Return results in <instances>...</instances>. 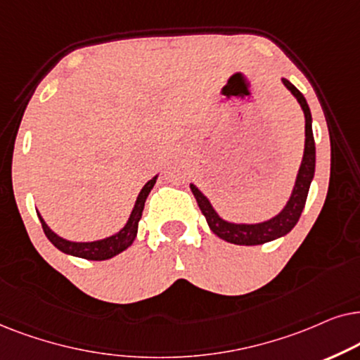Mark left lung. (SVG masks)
<instances>
[{"mask_svg":"<svg viewBox=\"0 0 360 360\" xmlns=\"http://www.w3.org/2000/svg\"><path fill=\"white\" fill-rule=\"evenodd\" d=\"M283 80L285 87L295 95L298 100L304 113V153L303 161H301L298 176H296L293 193H291L288 202L281 210L280 214L271 217L270 220L258 224H233L229 220H224L220 215L215 212V209L210 204V200L191 184V191H193L195 200H198L200 212L204 214L205 220H207L209 227L215 236L222 238L225 242L236 243V245H262V243L271 242L275 238H280L291 232L296 222L300 220V215L303 212L306 198H308V191L311 186V181L314 177V167H316V146H314V136H313V118H311V112L308 107V102L303 97V94L295 87L290 80Z\"/></svg>","mask_w":360,"mask_h":360,"instance_id":"8db88e82","label":"left lung"}]
</instances>
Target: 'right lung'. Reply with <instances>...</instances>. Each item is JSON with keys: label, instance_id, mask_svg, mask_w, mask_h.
Instances as JSON below:
<instances>
[{"label": "right lung", "instance_id": "add662e5", "mask_svg": "<svg viewBox=\"0 0 360 360\" xmlns=\"http://www.w3.org/2000/svg\"><path fill=\"white\" fill-rule=\"evenodd\" d=\"M158 176L153 177V179L148 181V183L143 186V189L138 194L135 207H133L130 219L128 222L124 224V227L120 230V232L115 233V236H110L107 238H102V240H94V242H72V240H65L57 236V233L52 232L49 229V225L44 222V219L41 217V214L37 212V217H39L41 224H42V230H44L46 237L49 238L52 245L56 248H59L60 252L67 253V255H74L79 258H85V260H108L118 253H122L123 250H127L128 247L131 245L133 240L136 238L138 233V222H140L143 209H145V202L148 194L151 193L153 186L156 184Z\"/></svg>", "mask_w": 360, "mask_h": 360}]
</instances>
